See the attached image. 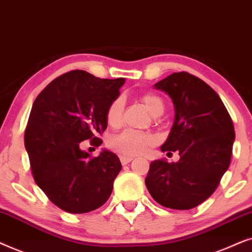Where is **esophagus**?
I'll use <instances>...</instances> for the list:
<instances>
[{
  "label": "esophagus",
  "instance_id": "obj_1",
  "mask_svg": "<svg viewBox=\"0 0 252 252\" xmlns=\"http://www.w3.org/2000/svg\"><path fill=\"white\" fill-rule=\"evenodd\" d=\"M120 160H121V163H122V165H128L130 161L132 160V158H130V157H121Z\"/></svg>",
  "mask_w": 252,
  "mask_h": 252
}]
</instances>
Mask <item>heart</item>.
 Returning <instances> with one entry per match:
<instances>
[{"label": "heart", "instance_id": "heart-1", "mask_svg": "<svg viewBox=\"0 0 252 252\" xmlns=\"http://www.w3.org/2000/svg\"><path fill=\"white\" fill-rule=\"evenodd\" d=\"M142 102L151 115L160 116L165 110V103L159 95L154 93H145L142 95ZM124 100L122 96L114 99L106 112L107 123L110 126H119L122 122ZM154 143V137L147 132H138L133 130H124L112 137L109 147L122 157H135L143 153L147 146Z\"/></svg>", "mask_w": 252, "mask_h": 252}]
</instances>
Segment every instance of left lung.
Wrapping results in <instances>:
<instances>
[{"instance_id":"8db88e82","label":"left lung","mask_w":252,"mask_h":252,"mask_svg":"<svg viewBox=\"0 0 252 252\" xmlns=\"http://www.w3.org/2000/svg\"><path fill=\"white\" fill-rule=\"evenodd\" d=\"M175 107L162 152H179L177 162L154 160L145 179L160 205L173 210L198 206L216 191L230 163L234 124L220 96L198 77L174 72L154 85Z\"/></svg>"}]
</instances>
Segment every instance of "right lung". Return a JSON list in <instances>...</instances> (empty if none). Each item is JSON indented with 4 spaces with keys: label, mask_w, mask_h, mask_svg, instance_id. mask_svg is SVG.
<instances>
[{
    "label": "right lung",
    "mask_w": 252,
    "mask_h": 252,
    "mask_svg": "<svg viewBox=\"0 0 252 252\" xmlns=\"http://www.w3.org/2000/svg\"><path fill=\"white\" fill-rule=\"evenodd\" d=\"M124 78L101 79L72 70L50 82L33 102L24 143L35 183L50 202L69 213L102 206L122 169L119 157L103 150L98 157L82 142L100 146L106 112L119 98Z\"/></svg>",
    "instance_id": "obj_1"
}]
</instances>
